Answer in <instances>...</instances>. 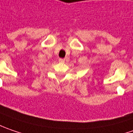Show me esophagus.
I'll return each mask as SVG.
<instances>
[{
	"mask_svg": "<svg viewBox=\"0 0 133 133\" xmlns=\"http://www.w3.org/2000/svg\"><path fill=\"white\" fill-rule=\"evenodd\" d=\"M65 60V59H59V61L60 62H64Z\"/></svg>",
	"mask_w": 133,
	"mask_h": 133,
	"instance_id": "obj_1",
	"label": "esophagus"
}]
</instances>
